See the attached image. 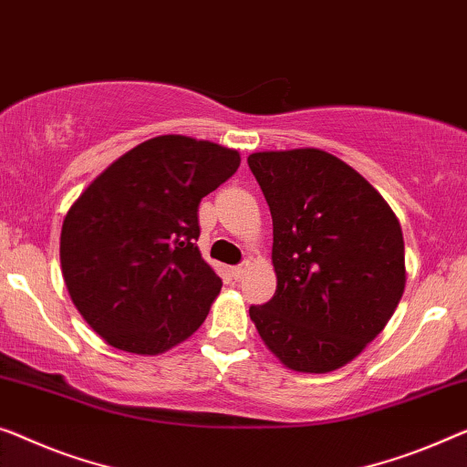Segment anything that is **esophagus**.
<instances>
[{"label":"esophagus","instance_id":"obj_1","mask_svg":"<svg viewBox=\"0 0 467 467\" xmlns=\"http://www.w3.org/2000/svg\"><path fill=\"white\" fill-rule=\"evenodd\" d=\"M245 266H243V264H241V266H234V268H231V275L236 278V281H239V278H243V275H245Z\"/></svg>","mask_w":467,"mask_h":467}]
</instances>
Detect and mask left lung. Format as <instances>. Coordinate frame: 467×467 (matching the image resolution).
<instances>
[{"mask_svg": "<svg viewBox=\"0 0 467 467\" xmlns=\"http://www.w3.org/2000/svg\"><path fill=\"white\" fill-rule=\"evenodd\" d=\"M273 215V300L255 329L302 373L344 367L384 329L405 291V241L384 197L318 149L247 157Z\"/></svg>", "mask_w": 467, "mask_h": 467, "instance_id": "left-lung-1", "label": "left lung"}]
</instances>
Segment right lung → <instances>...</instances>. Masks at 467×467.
I'll return each mask as SVG.
<instances>
[{"mask_svg": "<svg viewBox=\"0 0 467 467\" xmlns=\"http://www.w3.org/2000/svg\"><path fill=\"white\" fill-rule=\"evenodd\" d=\"M233 149L157 136L110 163L68 210V296L113 348L159 354L192 336L222 289L197 247L199 203L239 170Z\"/></svg>", "mask_w": 467, "mask_h": 467, "instance_id": "right-lung-1", "label": "right lung"}]
</instances>
